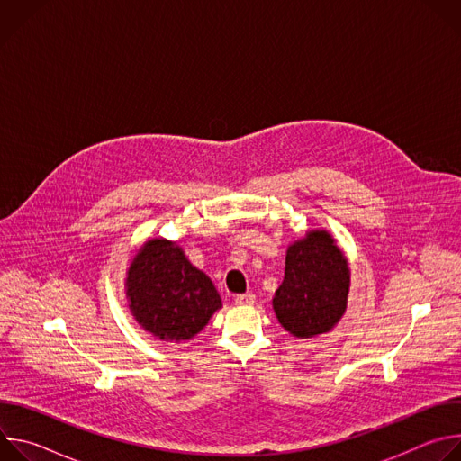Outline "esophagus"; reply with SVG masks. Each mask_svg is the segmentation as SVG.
<instances>
[{"label":"esophagus","mask_w":461,"mask_h":461,"mask_svg":"<svg viewBox=\"0 0 461 461\" xmlns=\"http://www.w3.org/2000/svg\"><path fill=\"white\" fill-rule=\"evenodd\" d=\"M255 303V295L253 294H240L235 297V304L237 306H251Z\"/></svg>","instance_id":"obj_1"}]
</instances>
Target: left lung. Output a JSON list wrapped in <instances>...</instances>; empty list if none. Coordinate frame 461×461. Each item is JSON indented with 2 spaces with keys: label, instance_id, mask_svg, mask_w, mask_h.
I'll list each match as a JSON object with an SVG mask.
<instances>
[{
  "label": "left lung",
  "instance_id": "left-lung-1",
  "mask_svg": "<svg viewBox=\"0 0 461 461\" xmlns=\"http://www.w3.org/2000/svg\"><path fill=\"white\" fill-rule=\"evenodd\" d=\"M350 268L326 230H310L288 246L285 279L274 295V312L285 330L299 339L330 332L347 310Z\"/></svg>",
  "mask_w": 461,
  "mask_h": 461
}]
</instances>
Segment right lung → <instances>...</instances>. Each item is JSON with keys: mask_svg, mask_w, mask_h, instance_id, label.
I'll return each mask as SVG.
<instances>
[{"mask_svg": "<svg viewBox=\"0 0 461 461\" xmlns=\"http://www.w3.org/2000/svg\"><path fill=\"white\" fill-rule=\"evenodd\" d=\"M129 310L160 341H187L222 306L212 279L167 239L146 240L125 277Z\"/></svg>", "mask_w": 461, "mask_h": 461, "instance_id": "add662e5", "label": "right lung"}]
</instances>
